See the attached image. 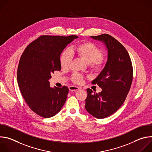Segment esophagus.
<instances>
[{"mask_svg": "<svg viewBox=\"0 0 152 152\" xmlns=\"http://www.w3.org/2000/svg\"><path fill=\"white\" fill-rule=\"evenodd\" d=\"M79 89H80V88L77 87V86H69V90L70 91H77Z\"/></svg>", "mask_w": 152, "mask_h": 152, "instance_id": "esophagus-1", "label": "esophagus"}]
</instances>
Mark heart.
<instances>
[{
  "mask_svg": "<svg viewBox=\"0 0 152 152\" xmlns=\"http://www.w3.org/2000/svg\"><path fill=\"white\" fill-rule=\"evenodd\" d=\"M101 52L100 48L93 42L83 41L73 46L71 50L65 49L61 53L59 58L60 66L63 69L68 68L73 55L87 62L93 72L99 73L105 67L108 60L107 55ZM82 79L83 76L77 73H74L72 76V80L76 83H80Z\"/></svg>",
  "mask_w": 152,
  "mask_h": 152,
  "instance_id": "b5f03b06",
  "label": "heart"
}]
</instances>
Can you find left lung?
<instances>
[{
    "mask_svg": "<svg viewBox=\"0 0 152 152\" xmlns=\"http://www.w3.org/2000/svg\"><path fill=\"white\" fill-rule=\"evenodd\" d=\"M103 41L108 49V60L105 67L93 82L102 89L100 93L86 90L85 109L91 115L103 118L115 113L125 101L133 79L132 61L125 48L108 34L91 36Z\"/></svg>",
    "mask_w": 152,
    "mask_h": 152,
    "instance_id": "obj_1",
    "label": "left lung"
}]
</instances>
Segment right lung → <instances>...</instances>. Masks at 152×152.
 Returning a JSON list of instances; mask_svg holds the SVG:
<instances>
[{"label":"right lung","mask_w":152,"mask_h":152,"mask_svg":"<svg viewBox=\"0 0 152 152\" xmlns=\"http://www.w3.org/2000/svg\"><path fill=\"white\" fill-rule=\"evenodd\" d=\"M77 35H41L28 45L17 69L20 92L30 109L44 118L57 114L66 101L69 88H51L49 80L61 70L59 56Z\"/></svg>","instance_id":"1"}]
</instances>
